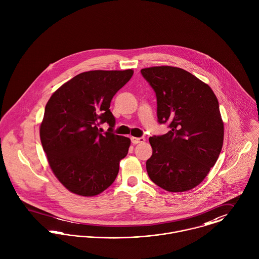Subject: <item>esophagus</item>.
Here are the masks:
<instances>
[{
	"label": "esophagus",
	"instance_id": "obj_1",
	"mask_svg": "<svg viewBox=\"0 0 259 259\" xmlns=\"http://www.w3.org/2000/svg\"><path fill=\"white\" fill-rule=\"evenodd\" d=\"M131 142L136 145V144L144 143L145 142V138L140 137V138H136V137H131Z\"/></svg>",
	"mask_w": 259,
	"mask_h": 259
}]
</instances>
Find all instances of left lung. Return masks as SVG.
<instances>
[{"label":"left lung","mask_w":259,"mask_h":259,"mask_svg":"<svg viewBox=\"0 0 259 259\" xmlns=\"http://www.w3.org/2000/svg\"><path fill=\"white\" fill-rule=\"evenodd\" d=\"M141 73L156 93L158 122H169L170 128L149 138V178L168 192L189 191L203 181L223 148L218 98L207 84L179 67L154 66Z\"/></svg>","instance_id":"1"}]
</instances>
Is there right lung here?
Segmentation results:
<instances>
[{
    "mask_svg": "<svg viewBox=\"0 0 259 259\" xmlns=\"http://www.w3.org/2000/svg\"><path fill=\"white\" fill-rule=\"evenodd\" d=\"M133 70L82 72L58 88L48 101L39 128L49 164L71 193L96 196L110 187L126 157L130 139L115 135L110 103ZM110 128L101 134L99 126Z\"/></svg>",
    "mask_w": 259,
    "mask_h": 259,
    "instance_id": "add662e5",
    "label": "right lung"
}]
</instances>
